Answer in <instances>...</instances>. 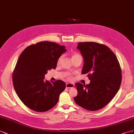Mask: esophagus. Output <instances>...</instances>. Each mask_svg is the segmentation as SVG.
<instances>
[{"label": "esophagus", "instance_id": "1", "mask_svg": "<svg viewBox=\"0 0 134 134\" xmlns=\"http://www.w3.org/2000/svg\"><path fill=\"white\" fill-rule=\"evenodd\" d=\"M74 86H75V85H74V83H66V87H67V88H72V87H74Z\"/></svg>", "mask_w": 134, "mask_h": 134}]
</instances>
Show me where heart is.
<instances>
[{"label": "heart", "instance_id": "b5f03b06", "mask_svg": "<svg viewBox=\"0 0 134 134\" xmlns=\"http://www.w3.org/2000/svg\"><path fill=\"white\" fill-rule=\"evenodd\" d=\"M78 56H80V55L77 54V53H74V54H72V59L74 58H75V57H78ZM62 57H59V58L58 59V63H59L60 62L61 60H62ZM71 77V76L70 75H68V77Z\"/></svg>", "mask_w": 134, "mask_h": 134}]
</instances>
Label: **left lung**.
Here are the masks:
<instances>
[{
	"label": "left lung",
	"instance_id": "obj_1",
	"mask_svg": "<svg viewBox=\"0 0 134 134\" xmlns=\"http://www.w3.org/2000/svg\"><path fill=\"white\" fill-rule=\"evenodd\" d=\"M77 48L83 58L82 74H87L90 83L77 82V95L74 98L77 104L94 111L103 108L117 93L122 75L116 55L106 45L94 42L79 43Z\"/></svg>",
	"mask_w": 134,
	"mask_h": 134
}]
</instances>
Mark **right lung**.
<instances>
[{
	"label": "right lung",
	"instance_id": "obj_1",
	"mask_svg": "<svg viewBox=\"0 0 134 134\" xmlns=\"http://www.w3.org/2000/svg\"><path fill=\"white\" fill-rule=\"evenodd\" d=\"M66 47L54 42L41 41L25 48L17 60L13 73V86L24 104L34 111L46 112L56 105L66 88L62 80L49 82L45 75L57 62Z\"/></svg>",
	"mask_w": 134,
	"mask_h": 134
}]
</instances>
